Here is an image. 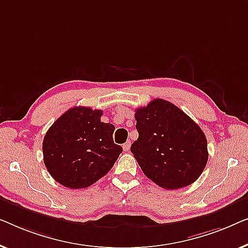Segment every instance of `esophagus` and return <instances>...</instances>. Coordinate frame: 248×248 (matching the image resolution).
Instances as JSON below:
<instances>
[{
	"label": "esophagus",
	"instance_id": "esophagus-1",
	"mask_svg": "<svg viewBox=\"0 0 248 248\" xmlns=\"http://www.w3.org/2000/svg\"><path fill=\"white\" fill-rule=\"evenodd\" d=\"M130 145H131V142L130 141H125L124 142V144L123 145V148H124V152H128L129 151V149H130Z\"/></svg>",
	"mask_w": 248,
	"mask_h": 248
}]
</instances>
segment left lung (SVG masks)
<instances>
[{
	"mask_svg": "<svg viewBox=\"0 0 248 248\" xmlns=\"http://www.w3.org/2000/svg\"><path fill=\"white\" fill-rule=\"evenodd\" d=\"M138 139L130 151L148 179L167 190L192 184L208 162L207 138L182 110L155 99L135 113Z\"/></svg>",
	"mask_w": 248,
	"mask_h": 248,
	"instance_id": "1",
	"label": "left lung"
}]
</instances>
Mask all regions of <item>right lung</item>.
Wrapping results in <instances>:
<instances>
[{"label":"right lung","mask_w":248,"mask_h":248,"mask_svg":"<svg viewBox=\"0 0 248 248\" xmlns=\"http://www.w3.org/2000/svg\"><path fill=\"white\" fill-rule=\"evenodd\" d=\"M101 110L74 107L48 129L43 141L44 163L59 184L83 189L103 177L123 153L113 142L114 125L101 121Z\"/></svg>","instance_id":"add662e5"}]
</instances>
